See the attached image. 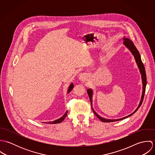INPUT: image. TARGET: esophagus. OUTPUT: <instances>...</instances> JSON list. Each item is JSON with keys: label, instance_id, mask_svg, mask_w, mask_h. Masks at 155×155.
<instances>
[{"label": "esophagus", "instance_id": "1", "mask_svg": "<svg viewBox=\"0 0 155 155\" xmlns=\"http://www.w3.org/2000/svg\"><path fill=\"white\" fill-rule=\"evenodd\" d=\"M88 78V74L87 73H82L79 75V79L81 81H86Z\"/></svg>", "mask_w": 155, "mask_h": 155}]
</instances>
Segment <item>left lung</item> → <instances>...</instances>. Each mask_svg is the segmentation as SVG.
Returning <instances> with one entry per match:
<instances>
[{"label": "left lung", "instance_id": "8db88e82", "mask_svg": "<svg viewBox=\"0 0 155 155\" xmlns=\"http://www.w3.org/2000/svg\"><path fill=\"white\" fill-rule=\"evenodd\" d=\"M123 39H124V44L125 45V46L127 47L130 49V51L131 52V53L133 54V55L134 56V58L135 59V61H136V63L137 64V66L138 67V68L140 69V73L141 74V78H142V82H143V93H142L141 99L140 103L138 107L137 108V109L135 110L133 112V113H131V114H130V115H128V116H127L126 117H124L121 118V119H107L101 117L94 110V109H93V108L92 107V110L94 111V113L95 114L96 116H97V117L100 120H101L103 122H116V121H118V120H120L124 119H125V118H127L128 117L131 116V115H133V114L135 113L137 111V110L140 108V107L141 106V105L142 104V102L143 101L144 97V94H145V91H146V84H147V78H146V74L145 68H144V64H143V62L141 61L140 53H139L138 51L137 50V49L136 48V47L135 46V45L134 44V43H133L132 41H131L130 39L125 38H123ZM87 92H88V94L89 100H90V102H91V106H92V91L91 89H88L87 90Z\"/></svg>", "mask_w": 155, "mask_h": 155}]
</instances>
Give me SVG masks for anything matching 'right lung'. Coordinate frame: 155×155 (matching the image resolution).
I'll return each mask as SVG.
<instances>
[{
    "label": "right lung",
    "instance_id": "add662e5",
    "mask_svg": "<svg viewBox=\"0 0 155 155\" xmlns=\"http://www.w3.org/2000/svg\"><path fill=\"white\" fill-rule=\"evenodd\" d=\"M73 87H74L73 84L71 83V84L70 85V86H69V88H68V93H69V92L72 90V89L73 88ZM67 113H68V111H66V112L65 113V114H64L62 117H61L60 118H59L58 119H57V120H54V121H52V122H44V123L45 124H55L61 123V122H63V121L64 120V119L66 118V117L67 115Z\"/></svg>",
    "mask_w": 155,
    "mask_h": 155
}]
</instances>
